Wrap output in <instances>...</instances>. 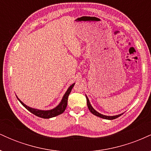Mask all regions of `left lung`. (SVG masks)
<instances>
[{"label":"left lung","mask_w":151,"mask_h":151,"mask_svg":"<svg viewBox=\"0 0 151 151\" xmlns=\"http://www.w3.org/2000/svg\"><path fill=\"white\" fill-rule=\"evenodd\" d=\"M86 103H87V106L88 108H89V111L91 112V114H93V115L96 116H99L100 118H102V119H109V120H113V119H116V118L119 117L120 116L122 115V114H119V115H117V116H104V115H102V114H99V112L96 111H95L94 109L92 106H91V105L90 104V102L89 101V99H88L87 96H86Z\"/></svg>","instance_id":"left-lung-1"}]
</instances>
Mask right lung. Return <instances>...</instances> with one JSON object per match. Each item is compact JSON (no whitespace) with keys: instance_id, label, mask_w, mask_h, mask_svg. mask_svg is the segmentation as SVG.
Here are the masks:
<instances>
[{"instance_id":"obj_1","label":"right lung","mask_w":151,"mask_h":151,"mask_svg":"<svg viewBox=\"0 0 151 151\" xmlns=\"http://www.w3.org/2000/svg\"><path fill=\"white\" fill-rule=\"evenodd\" d=\"M74 85V84H73L72 85H71L70 86V88H69L68 90H67V92L65 93V95H64L62 101L60 102V104H59L58 106L56 107V108L52 109V110L41 111V110H37V109H32V108H30V107L26 106L25 104H24L22 103V102L20 101L19 99H18L20 101V102L22 104V106H23L24 107H25V108L27 109L29 111H30L31 113L33 114L34 115L37 116H38V117L42 118V119H50V118H52V117L60 115V114H62L64 111H65L66 108H67V100H68V96H69V95H70V93L71 92V91H72Z\"/></svg>"}]
</instances>
